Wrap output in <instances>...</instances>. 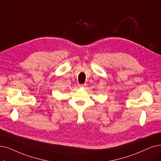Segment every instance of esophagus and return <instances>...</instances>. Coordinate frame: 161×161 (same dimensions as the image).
<instances>
[{
	"mask_svg": "<svg viewBox=\"0 0 161 161\" xmlns=\"http://www.w3.org/2000/svg\"><path fill=\"white\" fill-rule=\"evenodd\" d=\"M86 86V85H79V87L80 88H84V87H85Z\"/></svg>",
	"mask_w": 161,
	"mask_h": 161,
	"instance_id": "1",
	"label": "esophagus"
}]
</instances>
